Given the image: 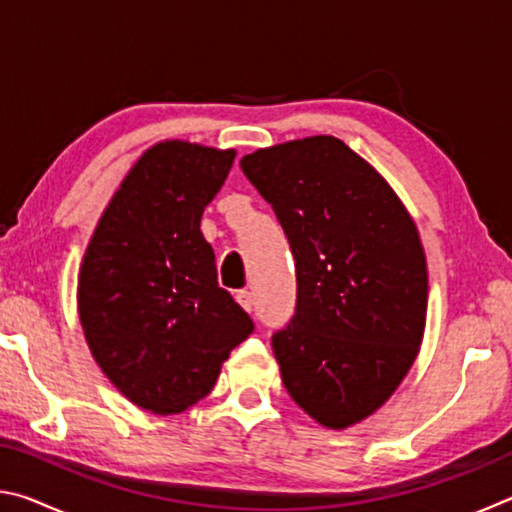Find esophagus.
<instances>
[{
  "label": "esophagus",
  "instance_id": "obj_1",
  "mask_svg": "<svg viewBox=\"0 0 512 512\" xmlns=\"http://www.w3.org/2000/svg\"><path fill=\"white\" fill-rule=\"evenodd\" d=\"M235 300L239 302L241 309H246V311H253V293H250V291H246V289L237 291V293H235Z\"/></svg>",
  "mask_w": 512,
  "mask_h": 512
}]
</instances>
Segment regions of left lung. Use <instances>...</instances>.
Segmentation results:
<instances>
[{
	"mask_svg": "<svg viewBox=\"0 0 512 512\" xmlns=\"http://www.w3.org/2000/svg\"><path fill=\"white\" fill-rule=\"evenodd\" d=\"M296 257L298 302L273 336L291 400L320 427L348 429L388 402L427 325V257L386 178L332 135L241 158Z\"/></svg>",
	"mask_w": 512,
	"mask_h": 512,
	"instance_id": "obj_1",
	"label": "left lung"
}]
</instances>
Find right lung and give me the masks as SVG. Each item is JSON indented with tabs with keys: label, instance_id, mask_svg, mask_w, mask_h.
<instances>
[{
	"label": "right lung",
	"instance_id": "add662e5",
	"mask_svg": "<svg viewBox=\"0 0 512 512\" xmlns=\"http://www.w3.org/2000/svg\"><path fill=\"white\" fill-rule=\"evenodd\" d=\"M235 149L164 140L146 149L103 210L85 248L81 327L97 366L135 406L187 411L212 391L253 320L216 280L201 232Z\"/></svg>",
	"mask_w": 512,
	"mask_h": 512
}]
</instances>
